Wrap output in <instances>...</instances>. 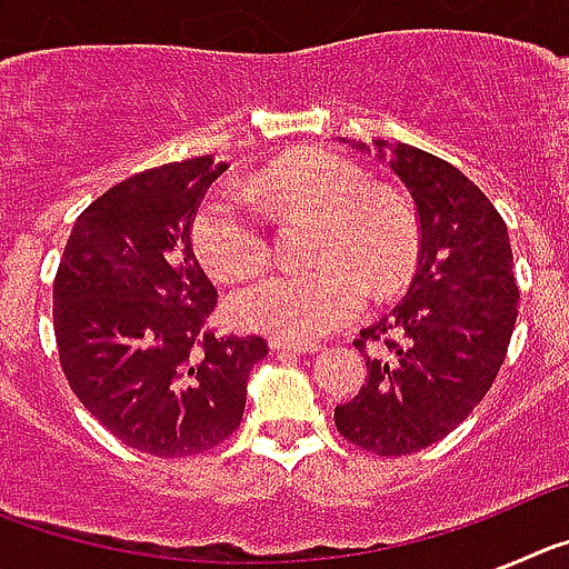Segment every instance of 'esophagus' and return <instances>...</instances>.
<instances>
[{
	"mask_svg": "<svg viewBox=\"0 0 569 569\" xmlns=\"http://www.w3.org/2000/svg\"><path fill=\"white\" fill-rule=\"evenodd\" d=\"M270 347H273L276 353H290V356L316 353V350H319V345H301V341H281V339L270 341Z\"/></svg>",
	"mask_w": 569,
	"mask_h": 569,
	"instance_id": "esophagus-1",
	"label": "esophagus"
}]
</instances>
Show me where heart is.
Instances as JSON below:
<instances>
[{
	"label": "heart",
	"instance_id": "heart-1",
	"mask_svg": "<svg viewBox=\"0 0 569 569\" xmlns=\"http://www.w3.org/2000/svg\"><path fill=\"white\" fill-rule=\"evenodd\" d=\"M313 210L321 230L310 273H276L233 299L239 325L276 339L313 341L365 313L370 284L390 296L416 264L413 213L390 193L370 190V176L333 150H305L248 176L244 188L210 190L193 216V248L219 281H244L270 261L261 208Z\"/></svg>",
	"mask_w": 569,
	"mask_h": 569
}]
</instances>
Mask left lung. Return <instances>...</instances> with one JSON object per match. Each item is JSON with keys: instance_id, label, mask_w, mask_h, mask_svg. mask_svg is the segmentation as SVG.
Wrapping results in <instances>:
<instances>
[{"instance_id": "1", "label": "left lung", "mask_w": 569, "mask_h": 569, "mask_svg": "<svg viewBox=\"0 0 569 569\" xmlns=\"http://www.w3.org/2000/svg\"><path fill=\"white\" fill-rule=\"evenodd\" d=\"M373 148L413 196L419 270L393 313L356 339L367 381L333 419L350 445L393 459L445 439L485 399L510 347L519 284L505 219L459 168L413 144Z\"/></svg>"}]
</instances>
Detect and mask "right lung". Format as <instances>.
<instances>
[{
    "mask_svg": "<svg viewBox=\"0 0 569 569\" xmlns=\"http://www.w3.org/2000/svg\"><path fill=\"white\" fill-rule=\"evenodd\" d=\"M228 164L213 156L113 184L77 219L53 281L70 390L122 445L159 459L213 450L239 427L261 336H216V288L190 224Z\"/></svg>",
    "mask_w": 569,
    "mask_h": 569,
    "instance_id": "add662e5",
    "label": "right lung"
}]
</instances>
